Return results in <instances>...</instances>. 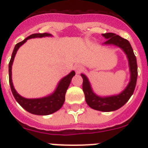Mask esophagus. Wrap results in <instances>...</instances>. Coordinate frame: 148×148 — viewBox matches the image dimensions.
Returning a JSON list of instances; mask_svg holds the SVG:
<instances>
[{
	"instance_id": "34e87169",
	"label": "esophagus",
	"mask_w": 148,
	"mask_h": 148,
	"mask_svg": "<svg viewBox=\"0 0 148 148\" xmlns=\"http://www.w3.org/2000/svg\"><path fill=\"white\" fill-rule=\"evenodd\" d=\"M74 70H75V71H76L77 74H79L80 71L82 70V66H81V64L75 65V66H74Z\"/></svg>"
}]
</instances>
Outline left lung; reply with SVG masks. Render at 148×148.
<instances>
[{"mask_svg": "<svg viewBox=\"0 0 148 148\" xmlns=\"http://www.w3.org/2000/svg\"><path fill=\"white\" fill-rule=\"evenodd\" d=\"M102 36L107 40L103 43V45L116 46L121 48L126 54L130 70V81L128 84L118 95L101 97L94 92L88 77L84 74H81V75L83 78L82 88L88 105L95 110L110 112L117 110L124 106L133 95L138 78V64L133 49L128 40L114 33L103 34Z\"/></svg>", "mask_w": 148, "mask_h": 148, "instance_id": "left-lung-1", "label": "left lung"}]
</instances>
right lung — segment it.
Here are the masks:
<instances>
[{
  "label": "right lung",
  "instance_id": "1",
  "mask_svg": "<svg viewBox=\"0 0 148 148\" xmlns=\"http://www.w3.org/2000/svg\"><path fill=\"white\" fill-rule=\"evenodd\" d=\"M45 37H52V34L47 33L44 34H34L28 36L21 42L15 45L14 49L13 51L11 58L9 63V83L12 94L17 102L24 108V110L28 111L31 114L36 115H49L58 111L63 106L65 101V94L67 88L69 87L72 77L75 75V72L72 71L67 76L64 77L58 84L57 88L52 94L47 95L46 97L40 98H25L22 97L16 91L12 82V64L14 59L17 53V50L23 45L27 40L31 38H45Z\"/></svg>",
  "mask_w": 148,
  "mask_h": 148
}]
</instances>
